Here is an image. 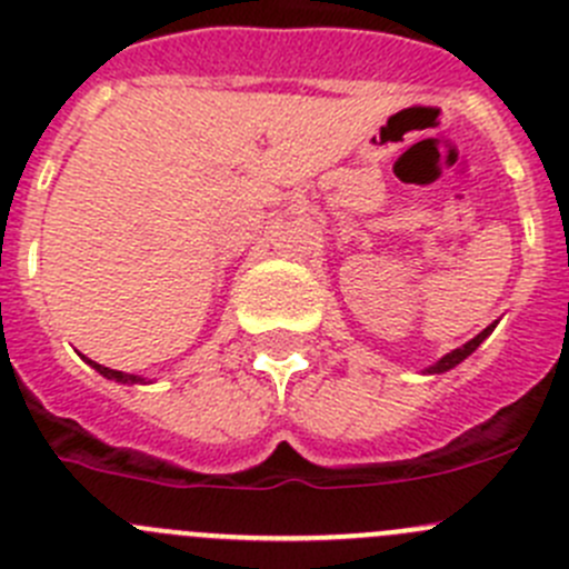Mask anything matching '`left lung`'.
<instances>
[{
  "label": "left lung",
  "mask_w": 569,
  "mask_h": 569,
  "mask_svg": "<svg viewBox=\"0 0 569 569\" xmlns=\"http://www.w3.org/2000/svg\"><path fill=\"white\" fill-rule=\"evenodd\" d=\"M492 328H495V325H489V328H487V330H481V333H478V336H476V339H472V341H467V345H465V347H459V350L448 352V356H445V358H442V361H439V363H433V367H431V369H428V372H448V369H453V367H456V363H461V361H465V358H467V356H470V352H476V347H478V345H481V341H483V339H487V336H489V333H492Z\"/></svg>",
  "instance_id": "8db88e82"
}]
</instances>
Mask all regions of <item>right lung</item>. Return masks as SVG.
<instances>
[{"instance_id": "right-lung-1", "label": "right lung", "mask_w": 569, "mask_h": 569, "mask_svg": "<svg viewBox=\"0 0 569 569\" xmlns=\"http://www.w3.org/2000/svg\"><path fill=\"white\" fill-rule=\"evenodd\" d=\"M88 361V358H86ZM91 363L93 369H97L99 375H104V378H110V380H119V383H141V380L144 378H138V375H127V372H116V369H108V367H102V363H97V361H88Z\"/></svg>"}]
</instances>
